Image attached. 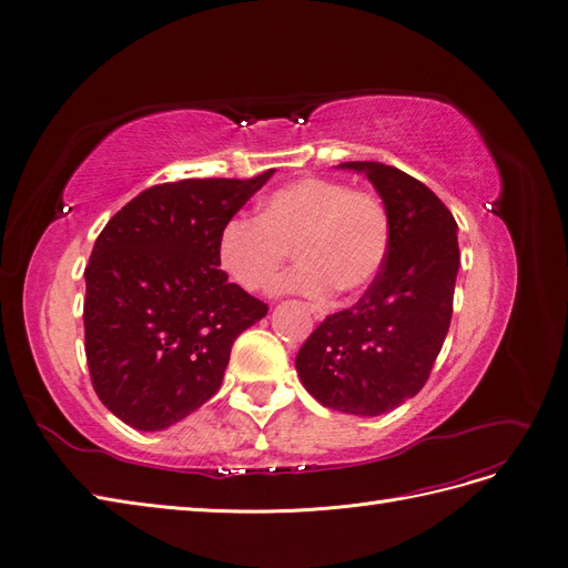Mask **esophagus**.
Here are the masks:
<instances>
[{
  "label": "esophagus",
  "instance_id": "34e87169",
  "mask_svg": "<svg viewBox=\"0 0 568 568\" xmlns=\"http://www.w3.org/2000/svg\"><path fill=\"white\" fill-rule=\"evenodd\" d=\"M308 308H311V313H313V317L315 320H324V315H326V311L322 308V306H315V304H308Z\"/></svg>",
  "mask_w": 568,
  "mask_h": 568
}]
</instances>
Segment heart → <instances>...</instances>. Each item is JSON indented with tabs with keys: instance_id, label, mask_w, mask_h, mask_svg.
I'll use <instances>...</instances> for the list:
<instances>
[{
	"instance_id": "1",
	"label": "heart",
	"mask_w": 568,
	"mask_h": 568,
	"mask_svg": "<svg viewBox=\"0 0 568 568\" xmlns=\"http://www.w3.org/2000/svg\"><path fill=\"white\" fill-rule=\"evenodd\" d=\"M389 214L368 189L304 176L276 189L257 219L234 216L219 236V262L246 292H272L283 264L302 257L283 290L322 296L334 287L356 294L373 283L389 251Z\"/></svg>"
}]
</instances>
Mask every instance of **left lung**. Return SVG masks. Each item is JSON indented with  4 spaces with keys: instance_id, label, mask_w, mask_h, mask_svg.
<instances>
[{
    "instance_id": "left-lung-1",
    "label": "left lung",
    "mask_w": 568,
    "mask_h": 568,
    "mask_svg": "<svg viewBox=\"0 0 568 568\" xmlns=\"http://www.w3.org/2000/svg\"><path fill=\"white\" fill-rule=\"evenodd\" d=\"M366 172L389 214V251L354 306L326 315L296 354L308 394L324 407L377 416L416 396L449 332L460 264L458 225L419 179L375 161Z\"/></svg>"
}]
</instances>
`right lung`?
<instances>
[{"instance_id":"obj_1","label":"right lung","mask_w":568,"mask_h":568,"mask_svg":"<svg viewBox=\"0 0 568 568\" xmlns=\"http://www.w3.org/2000/svg\"><path fill=\"white\" fill-rule=\"evenodd\" d=\"M272 174L156 184L97 236L84 266V354L116 419L161 430L221 389L234 341L268 306L227 281L219 236Z\"/></svg>"}]
</instances>
